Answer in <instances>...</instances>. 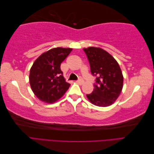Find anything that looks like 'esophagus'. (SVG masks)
<instances>
[{"instance_id":"obj_1","label":"esophagus","mask_w":154,"mask_h":154,"mask_svg":"<svg viewBox=\"0 0 154 154\" xmlns=\"http://www.w3.org/2000/svg\"><path fill=\"white\" fill-rule=\"evenodd\" d=\"M77 82L79 83V84H83V78H82V77H80L78 78V80H77Z\"/></svg>"}]
</instances>
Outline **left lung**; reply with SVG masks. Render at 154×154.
<instances>
[{"label": "left lung", "instance_id": "8db88e82", "mask_svg": "<svg viewBox=\"0 0 154 154\" xmlns=\"http://www.w3.org/2000/svg\"><path fill=\"white\" fill-rule=\"evenodd\" d=\"M92 76L96 77L94 88L87 94L92 104L108 106L114 103L123 88V76L117 61L105 50L90 47L83 49Z\"/></svg>", "mask_w": 154, "mask_h": 154}]
</instances>
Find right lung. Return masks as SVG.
<instances>
[{
	"instance_id": "obj_1",
	"label": "right lung",
	"mask_w": 154,
	"mask_h": 154,
	"mask_svg": "<svg viewBox=\"0 0 154 154\" xmlns=\"http://www.w3.org/2000/svg\"><path fill=\"white\" fill-rule=\"evenodd\" d=\"M71 51V48H53L41 54L32 64L29 83L40 100L53 103L68 90L70 84L63 78L60 65Z\"/></svg>"
}]
</instances>
